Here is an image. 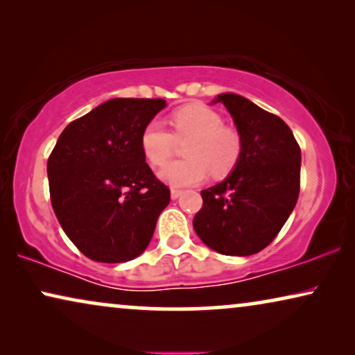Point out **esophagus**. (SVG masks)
<instances>
[{"mask_svg": "<svg viewBox=\"0 0 355 355\" xmlns=\"http://www.w3.org/2000/svg\"><path fill=\"white\" fill-rule=\"evenodd\" d=\"M181 193H182L181 189H176V187L171 189V198H173V200H176L178 197H181Z\"/></svg>", "mask_w": 355, "mask_h": 355, "instance_id": "1", "label": "esophagus"}]
</instances>
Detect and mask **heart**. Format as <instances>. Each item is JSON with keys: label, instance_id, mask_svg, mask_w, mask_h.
<instances>
[{"label": "heart", "instance_id": "obj_1", "mask_svg": "<svg viewBox=\"0 0 355 355\" xmlns=\"http://www.w3.org/2000/svg\"><path fill=\"white\" fill-rule=\"evenodd\" d=\"M173 134L159 123L145 125L140 147L153 166H163L175 151L178 143L188 142L183 153L186 160L173 162L159 171L169 186H193L211 173L225 178L239 162L242 140L236 129L225 125L218 111L205 105H186L171 116Z\"/></svg>", "mask_w": 355, "mask_h": 355}]
</instances>
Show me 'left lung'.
Listing matches in <instances>:
<instances>
[{
  "instance_id": "8db88e82",
  "label": "left lung",
  "mask_w": 355,
  "mask_h": 355,
  "mask_svg": "<svg viewBox=\"0 0 355 355\" xmlns=\"http://www.w3.org/2000/svg\"><path fill=\"white\" fill-rule=\"evenodd\" d=\"M242 140L225 181L202 191L193 230L218 254L245 257L278 236L299 198L300 147L283 119L236 94H221Z\"/></svg>"
}]
</instances>
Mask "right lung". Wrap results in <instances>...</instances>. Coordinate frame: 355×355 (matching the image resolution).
I'll list each match as a JSON object with an SVG mask.
<instances>
[{"instance_id":"right-lung-1","label":"right lung","mask_w":355,"mask_h":355,"mask_svg":"<svg viewBox=\"0 0 355 355\" xmlns=\"http://www.w3.org/2000/svg\"><path fill=\"white\" fill-rule=\"evenodd\" d=\"M166 101L113 98L62 130L46 171L55 215L90 260L139 257L169 203V189L145 163L140 137Z\"/></svg>"}]
</instances>
